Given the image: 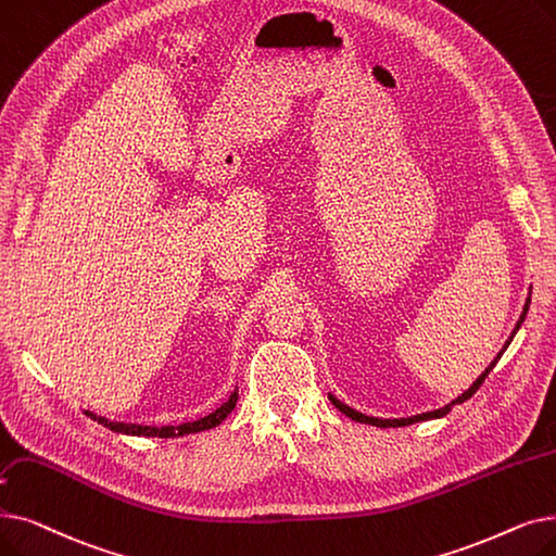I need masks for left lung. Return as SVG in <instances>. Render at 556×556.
I'll use <instances>...</instances> for the list:
<instances>
[{
	"label": "left lung",
	"instance_id": "1",
	"mask_svg": "<svg viewBox=\"0 0 556 556\" xmlns=\"http://www.w3.org/2000/svg\"><path fill=\"white\" fill-rule=\"evenodd\" d=\"M527 308H529V300L525 302V308H522V316H520V320H518V325H516V329H520V325H522V320H525V316H527ZM516 329H514V333H511V338L509 341H506V345H504V350L509 348V343L514 341V336H516ZM502 350V352H504ZM502 352L497 354V358L502 356ZM497 358L493 361V364L481 372L479 377H477V381L470 386V389L464 393V395H458L452 404H445L443 408H437V412H427V414H420V416H412V418H372V416H366V414H358V412H354L352 406H348V404H343L341 400H336L333 395H329V400H331V404L338 408V412H343L348 418H352V420H356V422H366V425H372V427H406V425H414V422H420V420H431V418H443L445 414H450V408L454 406V404H462V402H466V400H470L477 391H479V386L484 383V379L489 377V372L493 370V366L497 364Z\"/></svg>",
	"mask_w": 556,
	"mask_h": 556
}]
</instances>
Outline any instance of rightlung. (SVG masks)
Here are the masks:
<instances>
[{"instance_id":"right-lung-1","label":"right lung","mask_w":556,"mask_h":556,"mask_svg":"<svg viewBox=\"0 0 556 556\" xmlns=\"http://www.w3.org/2000/svg\"><path fill=\"white\" fill-rule=\"evenodd\" d=\"M238 402V391H233L229 395V400L215 408L213 414L200 418V420H192V422H181V425H165V427H152V425H134V422H115V420H109L104 416H98L92 412H84L90 420L100 422L104 427H109L111 431H117V433H131V437H159V439H177V437H186V433H198V431H204V429H213L218 427L231 412L233 406Z\"/></svg>"}]
</instances>
